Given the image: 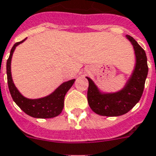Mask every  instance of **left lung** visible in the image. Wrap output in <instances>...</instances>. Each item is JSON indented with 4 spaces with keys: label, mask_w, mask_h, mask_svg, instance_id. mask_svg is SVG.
<instances>
[{
    "label": "left lung",
    "mask_w": 156,
    "mask_h": 156,
    "mask_svg": "<svg viewBox=\"0 0 156 156\" xmlns=\"http://www.w3.org/2000/svg\"><path fill=\"white\" fill-rule=\"evenodd\" d=\"M126 37L133 47L136 62L132 75L123 88L116 92H103L90 78L86 77L89 81L88 103L91 109L99 115L106 117L123 115L137 104L143 93L148 74L146 52L132 37L129 35Z\"/></svg>",
    "instance_id": "8db88e82"
}]
</instances>
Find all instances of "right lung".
<instances>
[{"instance_id": "add662e5", "label": "right lung", "mask_w": 156, "mask_h": 156, "mask_svg": "<svg viewBox=\"0 0 156 156\" xmlns=\"http://www.w3.org/2000/svg\"><path fill=\"white\" fill-rule=\"evenodd\" d=\"M20 41L15 43V45L10 50V57L6 62L7 82L9 90L11 94L13 100L16 105L23 110L24 113L33 118H51L57 117L62 113L64 107V98L66 94L71 89L76 80H70L68 81L63 82L48 95L38 99H28L24 97L18 90L11 76V58L15 49L18 45L25 41Z\"/></svg>"}]
</instances>
